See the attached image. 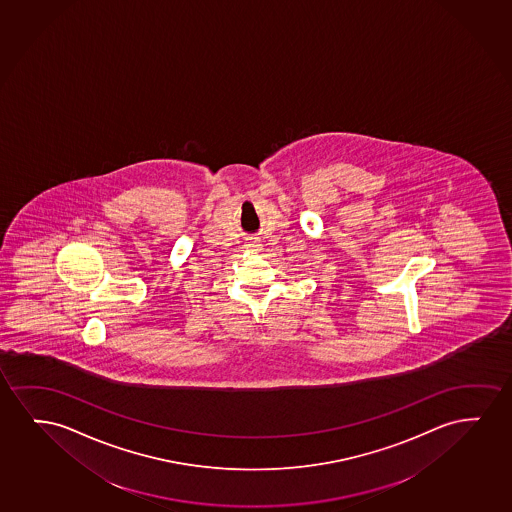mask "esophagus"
Listing matches in <instances>:
<instances>
[{
	"label": "esophagus",
	"mask_w": 512,
	"mask_h": 512,
	"mask_svg": "<svg viewBox=\"0 0 512 512\" xmlns=\"http://www.w3.org/2000/svg\"><path fill=\"white\" fill-rule=\"evenodd\" d=\"M245 245H247V249H260L261 244L256 240V238H251V240H249Z\"/></svg>",
	"instance_id": "obj_1"
}]
</instances>
